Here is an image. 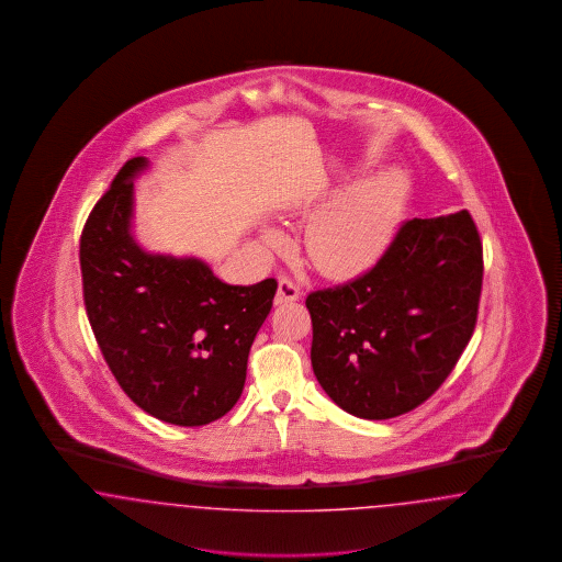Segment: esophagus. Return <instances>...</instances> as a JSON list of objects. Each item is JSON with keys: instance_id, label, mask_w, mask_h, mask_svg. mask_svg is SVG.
<instances>
[{"instance_id": "34e87169", "label": "esophagus", "mask_w": 562, "mask_h": 562, "mask_svg": "<svg viewBox=\"0 0 562 562\" xmlns=\"http://www.w3.org/2000/svg\"><path fill=\"white\" fill-rule=\"evenodd\" d=\"M301 296V289L292 282L291 278H280L278 282V292H276V305H286L294 303Z\"/></svg>"}]
</instances>
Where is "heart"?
Segmentation results:
<instances>
[{"instance_id":"heart-1","label":"heart","mask_w":562,"mask_h":562,"mask_svg":"<svg viewBox=\"0 0 562 562\" xmlns=\"http://www.w3.org/2000/svg\"><path fill=\"white\" fill-rule=\"evenodd\" d=\"M407 180L400 171H384L361 180L317 211L305 229V252L315 270L328 278L349 280L374 268L404 215ZM270 247L282 245V234L263 229Z\"/></svg>"}]
</instances>
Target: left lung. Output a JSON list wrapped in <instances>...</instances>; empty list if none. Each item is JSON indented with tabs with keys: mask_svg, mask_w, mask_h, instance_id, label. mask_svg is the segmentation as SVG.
<instances>
[{
	"mask_svg": "<svg viewBox=\"0 0 562 562\" xmlns=\"http://www.w3.org/2000/svg\"><path fill=\"white\" fill-rule=\"evenodd\" d=\"M481 286L483 245L467 209L404 222L374 268L307 294L315 379L358 418L412 412L467 349Z\"/></svg>",
	"mask_w": 562,
	"mask_h": 562,
	"instance_id": "left-lung-1",
	"label": "left lung"
}]
</instances>
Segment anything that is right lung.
Segmentation results:
<instances>
[{
  "mask_svg": "<svg viewBox=\"0 0 562 562\" xmlns=\"http://www.w3.org/2000/svg\"><path fill=\"white\" fill-rule=\"evenodd\" d=\"M130 158L81 232L83 303L119 386L144 412L202 427L240 400L250 345L271 312L278 282L229 286L199 259L148 255L130 232Z\"/></svg>",
  "mask_w": 562,
  "mask_h": 562,
  "instance_id": "obj_1",
  "label": "right lung"
}]
</instances>
